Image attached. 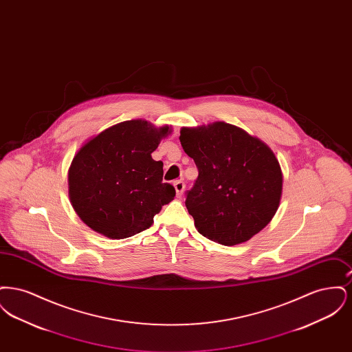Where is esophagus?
<instances>
[{"instance_id":"1","label":"esophagus","mask_w":352,"mask_h":352,"mask_svg":"<svg viewBox=\"0 0 352 352\" xmlns=\"http://www.w3.org/2000/svg\"><path fill=\"white\" fill-rule=\"evenodd\" d=\"M174 188H175L177 197L181 198L184 191V182H182V181H175V182H174Z\"/></svg>"}]
</instances>
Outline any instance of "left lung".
<instances>
[{
	"label": "left lung",
	"instance_id": "8db88e82",
	"mask_svg": "<svg viewBox=\"0 0 352 352\" xmlns=\"http://www.w3.org/2000/svg\"><path fill=\"white\" fill-rule=\"evenodd\" d=\"M179 141L199 171L186 198L199 234L237 245L268 226L278 210L284 178L264 141L224 121L182 126Z\"/></svg>",
	"mask_w": 352,
	"mask_h": 352
}]
</instances>
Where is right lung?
<instances>
[{
	"mask_svg": "<svg viewBox=\"0 0 352 352\" xmlns=\"http://www.w3.org/2000/svg\"><path fill=\"white\" fill-rule=\"evenodd\" d=\"M173 132L142 118L128 120L87 140L68 168V197L91 230L112 240L153 224L175 190L162 184L164 164L151 153Z\"/></svg>",
	"mask_w": 352,
	"mask_h": 352,
	"instance_id": "1",
	"label": "right lung"
}]
</instances>
